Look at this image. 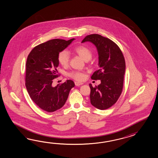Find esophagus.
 Segmentation results:
<instances>
[{
  "label": "esophagus",
  "mask_w": 158,
  "mask_h": 158,
  "mask_svg": "<svg viewBox=\"0 0 158 158\" xmlns=\"http://www.w3.org/2000/svg\"><path fill=\"white\" fill-rule=\"evenodd\" d=\"M83 84V83L78 82V81H75V85H77V86H79V85H82Z\"/></svg>",
  "instance_id": "esophagus-1"
}]
</instances>
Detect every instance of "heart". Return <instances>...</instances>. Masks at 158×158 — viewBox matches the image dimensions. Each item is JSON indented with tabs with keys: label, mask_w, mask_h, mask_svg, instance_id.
<instances>
[{
	"label": "heart",
	"mask_w": 158,
	"mask_h": 158,
	"mask_svg": "<svg viewBox=\"0 0 158 158\" xmlns=\"http://www.w3.org/2000/svg\"><path fill=\"white\" fill-rule=\"evenodd\" d=\"M74 52L85 60H90L92 56L91 50L85 46H77L74 48ZM58 60L62 66H67L70 62V56L69 52L66 50H63L60 52L58 56ZM69 75L77 81H82L84 77V74L83 73L77 71L71 72L69 74Z\"/></svg>",
	"instance_id": "1"
}]
</instances>
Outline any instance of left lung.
Here are the masks:
<instances>
[{"instance_id":"left-lung-1","label":"left lung","mask_w":158,"mask_h":158,"mask_svg":"<svg viewBox=\"0 0 158 158\" xmlns=\"http://www.w3.org/2000/svg\"><path fill=\"white\" fill-rule=\"evenodd\" d=\"M91 42L98 50L100 69L92 75L93 80L101 83L91 88L90 100L96 108L104 110L116 103L123 91L125 72V60L118 46L111 40L98 34L88 35L82 43Z\"/></svg>"}]
</instances>
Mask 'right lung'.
<instances>
[{"instance_id":"obj_1","label":"right lung","mask_w":158,"mask_h":158,"mask_svg":"<svg viewBox=\"0 0 158 158\" xmlns=\"http://www.w3.org/2000/svg\"><path fill=\"white\" fill-rule=\"evenodd\" d=\"M75 39H53L36 46L28 55L26 63L25 86L33 102L42 110L53 112L61 108L68 98L74 81L67 80L53 87L59 76L58 56Z\"/></svg>"}]
</instances>
